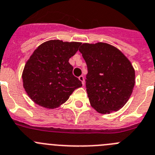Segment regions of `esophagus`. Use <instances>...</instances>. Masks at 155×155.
<instances>
[{"instance_id": "34e87169", "label": "esophagus", "mask_w": 155, "mask_h": 155, "mask_svg": "<svg viewBox=\"0 0 155 155\" xmlns=\"http://www.w3.org/2000/svg\"><path fill=\"white\" fill-rule=\"evenodd\" d=\"M79 79L81 81V82H82V86H84V84H85L84 76H79Z\"/></svg>"}]
</instances>
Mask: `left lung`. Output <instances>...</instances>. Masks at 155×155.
Wrapping results in <instances>:
<instances>
[{
  "label": "left lung",
  "mask_w": 155,
  "mask_h": 155,
  "mask_svg": "<svg viewBox=\"0 0 155 155\" xmlns=\"http://www.w3.org/2000/svg\"><path fill=\"white\" fill-rule=\"evenodd\" d=\"M79 50L87 65L86 91L92 108L101 114L119 110L129 99L135 83L131 62L105 43H83Z\"/></svg>",
  "instance_id": "left-lung-1"
}]
</instances>
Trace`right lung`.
Masks as SVG:
<instances>
[{"label": "right lung", "mask_w": 155, "mask_h": 155, "mask_svg": "<svg viewBox=\"0 0 155 155\" xmlns=\"http://www.w3.org/2000/svg\"><path fill=\"white\" fill-rule=\"evenodd\" d=\"M80 45L53 40L34 50L24 66L22 79L27 95L36 104L51 109L57 108L82 86L73 76V67L69 63Z\"/></svg>", "instance_id": "1"}]
</instances>
